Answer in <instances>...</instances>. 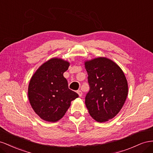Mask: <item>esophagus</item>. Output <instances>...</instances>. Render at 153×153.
<instances>
[{
  "instance_id": "esophagus-1",
  "label": "esophagus",
  "mask_w": 153,
  "mask_h": 153,
  "mask_svg": "<svg viewBox=\"0 0 153 153\" xmlns=\"http://www.w3.org/2000/svg\"><path fill=\"white\" fill-rule=\"evenodd\" d=\"M77 93L78 94V95H79V97H81V96H82V91H81V90H77Z\"/></svg>"
}]
</instances>
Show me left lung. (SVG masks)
Listing matches in <instances>:
<instances>
[{
	"label": "left lung",
	"mask_w": 153,
	"mask_h": 153,
	"mask_svg": "<svg viewBox=\"0 0 153 153\" xmlns=\"http://www.w3.org/2000/svg\"><path fill=\"white\" fill-rule=\"evenodd\" d=\"M90 90L85 105L91 117L99 123L115 117L123 108L128 94L123 71L112 60L99 57L85 62Z\"/></svg>",
	"instance_id": "left-lung-1"
}]
</instances>
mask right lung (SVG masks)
<instances>
[{"mask_svg":"<svg viewBox=\"0 0 153 153\" xmlns=\"http://www.w3.org/2000/svg\"><path fill=\"white\" fill-rule=\"evenodd\" d=\"M70 63L54 58L42 64L33 74L28 87L30 106L42 119L57 122L64 116L71 101L79 97L68 88L63 76Z\"/></svg>","mask_w":153,"mask_h":153,"instance_id":"obj_1","label":"right lung"}]
</instances>
